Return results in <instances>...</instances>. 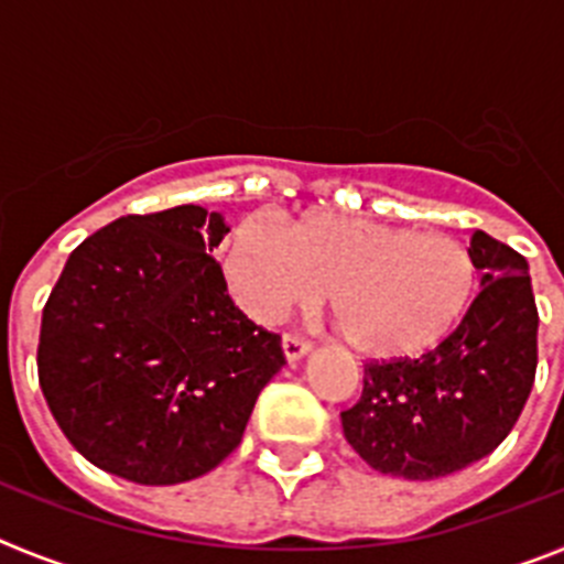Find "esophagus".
<instances>
[{"instance_id":"34e87169","label":"esophagus","mask_w":564,"mask_h":564,"mask_svg":"<svg viewBox=\"0 0 564 564\" xmlns=\"http://www.w3.org/2000/svg\"><path fill=\"white\" fill-rule=\"evenodd\" d=\"M311 347L313 344L307 341V338L296 336V333H285V336H282V350H285L288 361H299L305 352H311Z\"/></svg>"}]
</instances>
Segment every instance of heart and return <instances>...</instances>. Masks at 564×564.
I'll use <instances>...</instances> for the list:
<instances>
[{"label":"heart","instance_id":"b5f03b06","mask_svg":"<svg viewBox=\"0 0 564 564\" xmlns=\"http://www.w3.org/2000/svg\"><path fill=\"white\" fill-rule=\"evenodd\" d=\"M223 271L239 307L259 322L311 305L327 288L344 338L376 358L435 347L477 288L475 257L455 237L344 214H311L291 231L248 217L228 237Z\"/></svg>","mask_w":564,"mask_h":564}]
</instances>
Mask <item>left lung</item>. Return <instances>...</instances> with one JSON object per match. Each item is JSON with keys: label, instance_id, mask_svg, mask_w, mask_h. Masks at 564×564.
<instances>
[{"label": "left lung", "instance_id": "1", "mask_svg": "<svg viewBox=\"0 0 564 564\" xmlns=\"http://www.w3.org/2000/svg\"><path fill=\"white\" fill-rule=\"evenodd\" d=\"M482 288L460 325L417 358L364 364L361 398L341 430L361 460L406 480L471 466L506 441L536 376V313L528 262L486 231L468 246Z\"/></svg>", "mask_w": 564, "mask_h": 564}]
</instances>
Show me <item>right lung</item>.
Returning a JSON list of instances; mask_svg holds the SVG:
<instances>
[{
  "label": "right lung",
  "mask_w": 564,
  "mask_h": 564,
  "mask_svg": "<svg viewBox=\"0 0 564 564\" xmlns=\"http://www.w3.org/2000/svg\"><path fill=\"white\" fill-rule=\"evenodd\" d=\"M226 231L200 206L127 214L84 239L50 291L36 352L44 401L109 475L174 486L220 466L285 364L279 333L228 296L212 257Z\"/></svg>",
  "instance_id": "add662e5"
}]
</instances>
